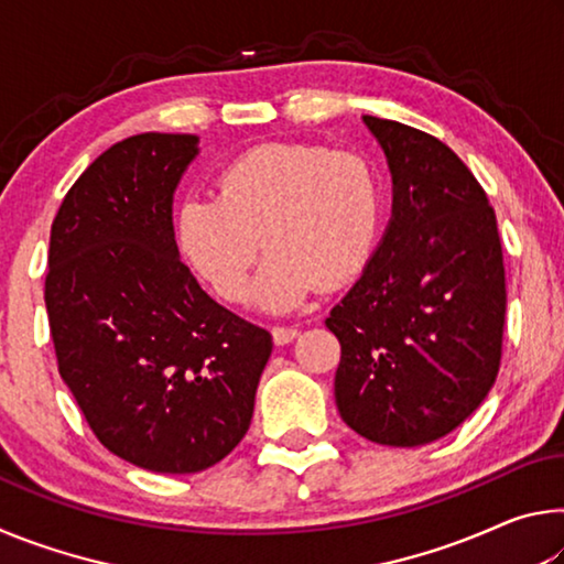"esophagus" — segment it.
I'll return each instance as SVG.
<instances>
[{"label":"esophagus","mask_w":564,"mask_h":564,"mask_svg":"<svg viewBox=\"0 0 564 564\" xmlns=\"http://www.w3.org/2000/svg\"><path fill=\"white\" fill-rule=\"evenodd\" d=\"M271 336H273L275 343H279V346H285V343H291V340L299 338V328H293V326H273L271 328Z\"/></svg>","instance_id":"34e87169"}]
</instances>
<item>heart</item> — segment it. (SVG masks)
<instances>
[{
  "label": "heart",
  "instance_id": "heart-1",
  "mask_svg": "<svg viewBox=\"0 0 564 564\" xmlns=\"http://www.w3.org/2000/svg\"><path fill=\"white\" fill-rule=\"evenodd\" d=\"M386 191L362 151L271 141L243 151L218 174V196L188 194L174 212L181 256L218 299L241 303L259 236L269 259L253 303L289 311L366 269L383 224Z\"/></svg>",
  "mask_w": 564,
  "mask_h": 564
}]
</instances>
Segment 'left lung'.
<instances>
[{"instance_id": "1", "label": "left lung", "mask_w": 564, "mask_h": 564, "mask_svg": "<svg viewBox=\"0 0 564 564\" xmlns=\"http://www.w3.org/2000/svg\"><path fill=\"white\" fill-rule=\"evenodd\" d=\"M386 151L393 216L326 318L340 340L336 405L358 435L417 447L453 433L498 378L505 265L482 186L453 149L362 117Z\"/></svg>"}]
</instances>
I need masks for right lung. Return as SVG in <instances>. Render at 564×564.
I'll use <instances>...</instances> for the list:
<instances>
[{
	"label": "right lung",
	"instance_id": "right-lung-1",
	"mask_svg": "<svg viewBox=\"0 0 564 564\" xmlns=\"http://www.w3.org/2000/svg\"><path fill=\"white\" fill-rule=\"evenodd\" d=\"M194 133H137L76 178L52 224L46 313L99 443L186 475L234 451L253 417L271 333L218 305L178 259L174 191Z\"/></svg>",
	"mask_w": 564,
	"mask_h": 564
}]
</instances>
